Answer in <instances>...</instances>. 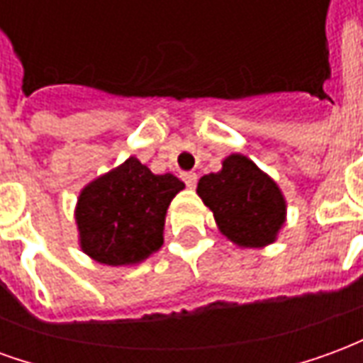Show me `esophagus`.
I'll list each match as a JSON object with an SVG mask.
<instances>
[{
  "label": "esophagus",
  "mask_w": 363,
  "mask_h": 363,
  "mask_svg": "<svg viewBox=\"0 0 363 363\" xmlns=\"http://www.w3.org/2000/svg\"><path fill=\"white\" fill-rule=\"evenodd\" d=\"M182 181L186 182V186H189V189H194V186H196V181H198V174L196 173H182Z\"/></svg>",
  "instance_id": "obj_1"
}]
</instances>
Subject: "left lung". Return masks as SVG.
<instances>
[{
  "instance_id": "8db88e82",
  "label": "left lung",
  "mask_w": 363,
  "mask_h": 363,
  "mask_svg": "<svg viewBox=\"0 0 363 363\" xmlns=\"http://www.w3.org/2000/svg\"><path fill=\"white\" fill-rule=\"evenodd\" d=\"M196 192L213 212L221 233L239 247L274 243L286 221L280 186L241 153L223 159L218 173L204 174Z\"/></svg>"
}]
</instances>
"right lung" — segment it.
Wrapping results in <instances>:
<instances>
[{
  "label": "right lung",
  "instance_id": "add662e5",
  "mask_svg": "<svg viewBox=\"0 0 363 363\" xmlns=\"http://www.w3.org/2000/svg\"><path fill=\"white\" fill-rule=\"evenodd\" d=\"M182 189L174 174H153L135 157L101 174L77 198L82 251L108 267L145 260L161 249L167 208Z\"/></svg>",
  "mask_w": 363,
  "mask_h": 363
}]
</instances>
